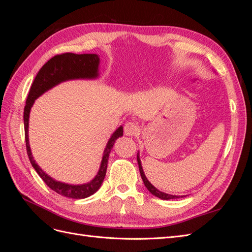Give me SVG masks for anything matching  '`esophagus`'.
Here are the masks:
<instances>
[{
  "label": "esophagus",
  "instance_id": "1",
  "mask_svg": "<svg viewBox=\"0 0 252 252\" xmlns=\"http://www.w3.org/2000/svg\"><path fill=\"white\" fill-rule=\"evenodd\" d=\"M140 127L139 125L134 123V122H127L124 126V132L127 135H134L136 133H139Z\"/></svg>",
  "mask_w": 252,
  "mask_h": 252
}]
</instances>
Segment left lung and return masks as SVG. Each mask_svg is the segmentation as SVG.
<instances>
[{
	"instance_id": "1",
	"label": "left lung",
	"mask_w": 252,
	"mask_h": 252,
	"mask_svg": "<svg viewBox=\"0 0 252 252\" xmlns=\"http://www.w3.org/2000/svg\"><path fill=\"white\" fill-rule=\"evenodd\" d=\"M138 158L139 169H140V173H141L142 180H143V182H144V185L146 186V188L149 190V192H151L152 194L156 195V196H158V197H159V199H162V200L179 199L180 196H178V195H172V194H167V193H164V192H162V191H159V190H158L155 186H152V185L150 184V183H149V181L147 180L146 175H145L144 171H143V168H142V165H141V161H140V158H139V156H138V158Z\"/></svg>"
}]
</instances>
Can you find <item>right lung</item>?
<instances>
[{
    "instance_id": "1",
    "label": "right lung",
    "mask_w": 252,
    "mask_h": 252,
    "mask_svg": "<svg viewBox=\"0 0 252 252\" xmlns=\"http://www.w3.org/2000/svg\"><path fill=\"white\" fill-rule=\"evenodd\" d=\"M98 62H100V59H98L96 55H88V53H86V55H75V53L71 52H65L51 58L41 68L40 71L37 72L35 79L33 80V83L32 84V87H30L26 100V105L24 107V130L26 150L30 163H32V167L44 181L45 184L50 189L61 195L70 197V199H85V197L90 196L100 189L105 179L106 170H107V163L111 148L113 147V144L117 141V139L123 135V127H119L113 132L107 145H106L100 170H98L95 178L84 185H68L51 179L49 175H47L37 166L33 159L28 141L29 112L32 107L35 98L43 94L45 91L58 85L59 83L72 79H94L97 77Z\"/></svg>"
}]
</instances>
